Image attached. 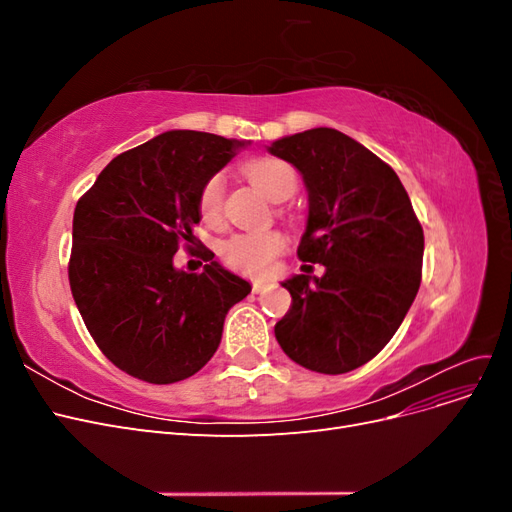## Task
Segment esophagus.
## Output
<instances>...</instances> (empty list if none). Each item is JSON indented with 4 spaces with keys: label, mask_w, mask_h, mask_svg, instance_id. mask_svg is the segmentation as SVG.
<instances>
[{
    "label": "esophagus",
    "mask_w": 512,
    "mask_h": 512,
    "mask_svg": "<svg viewBox=\"0 0 512 512\" xmlns=\"http://www.w3.org/2000/svg\"><path fill=\"white\" fill-rule=\"evenodd\" d=\"M269 286H271V282H262V280H256V282L252 284V290L258 294V292H265Z\"/></svg>",
    "instance_id": "obj_1"
}]
</instances>
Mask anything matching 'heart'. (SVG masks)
Returning <instances> with one entry per match:
<instances>
[{"instance_id": "1", "label": "heart", "mask_w": 512, "mask_h": 512, "mask_svg": "<svg viewBox=\"0 0 512 512\" xmlns=\"http://www.w3.org/2000/svg\"><path fill=\"white\" fill-rule=\"evenodd\" d=\"M243 173L256 188L271 200H286L297 190V170L286 160L273 156H260L243 164ZM224 207V177L211 175L198 194L200 218L209 226H218L222 222ZM286 237L280 230H252L237 232L220 245V256L226 267L260 275L267 273L273 260L284 252Z\"/></svg>"}]
</instances>
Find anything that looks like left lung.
Segmentation results:
<instances>
[{
	"label": "left lung",
	"mask_w": 512,
	"mask_h": 512,
	"mask_svg": "<svg viewBox=\"0 0 512 512\" xmlns=\"http://www.w3.org/2000/svg\"><path fill=\"white\" fill-rule=\"evenodd\" d=\"M269 151L297 166L307 188L301 269L325 265L322 278L301 273L282 284L292 307L275 337L305 369L346 374L404 322L423 277V226L395 170L344 132L305 130Z\"/></svg>",
	"instance_id": "1"
}]
</instances>
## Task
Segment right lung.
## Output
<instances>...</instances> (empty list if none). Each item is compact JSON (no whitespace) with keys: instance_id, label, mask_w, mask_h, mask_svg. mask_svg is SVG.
Masks as SVG:
<instances>
[{"instance_id":"add662e5","label":"right lung","mask_w":512,"mask_h":512,"mask_svg":"<svg viewBox=\"0 0 512 512\" xmlns=\"http://www.w3.org/2000/svg\"><path fill=\"white\" fill-rule=\"evenodd\" d=\"M245 143L173 130L111 160L79 198L68 280L102 354L126 374L173 384L194 376L218 350L228 309L252 286L213 260L203 273L177 271L192 250L203 183Z\"/></svg>"}]
</instances>
